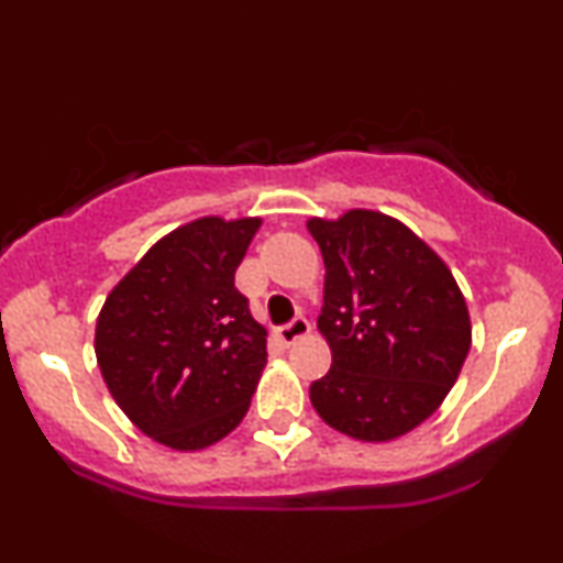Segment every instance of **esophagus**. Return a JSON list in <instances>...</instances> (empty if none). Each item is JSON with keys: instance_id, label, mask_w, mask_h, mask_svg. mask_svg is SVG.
Segmentation results:
<instances>
[{"instance_id": "34e87169", "label": "esophagus", "mask_w": 563, "mask_h": 563, "mask_svg": "<svg viewBox=\"0 0 563 563\" xmlns=\"http://www.w3.org/2000/svg\"><path fill=\"white\" fill-rule=\"evenodd\" d=\"M309 328H312V325H309V320L303 318V314H296V318L290 320L288 325L277 328V339H280V344L290 346V344H294V341H299L301 335H307Z\"/></svg>"}]
</instances>
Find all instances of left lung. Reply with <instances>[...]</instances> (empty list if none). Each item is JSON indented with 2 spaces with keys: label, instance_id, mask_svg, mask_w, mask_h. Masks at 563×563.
Here are the masks:
<instances>
[{
  "label": "left lung",
  "instance_id": "left-lung-1",
  "mask_svg": "<svg viewBox=\"0 0 563 563\" xmlns=\"http://www.w3.org/2000/svg\"><path fill=\"white\" fill-rule=\"evenodd\" d=\"M307 228L325 262L318 328L333 354L309 399L341 434L402 437L442 405L466 363V299L444 262L397 219L354 209Z\"/></svg>",
  "mask_w": 563,
  "mask_h": 563
}]
</instances>
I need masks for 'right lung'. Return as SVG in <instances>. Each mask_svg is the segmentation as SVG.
<instances>
[{
  "label": "right lung",
  "instance_id": "obj_1",
  "mask_svg": "<svg viewBox=\"0 0 563 563\" xmlns=\"http://www.w3.org/2000/svg\"><path fill=\"white\" fill-rule=\"evenodd\" d=\"M260 224L203 217L169 232L102 303V378L129 421L166 448H209L249 410L267 331L235 288V269Z\"/></svg>",
  "mask_w": 563,
  "mask_h": 563
}]
</instances>
